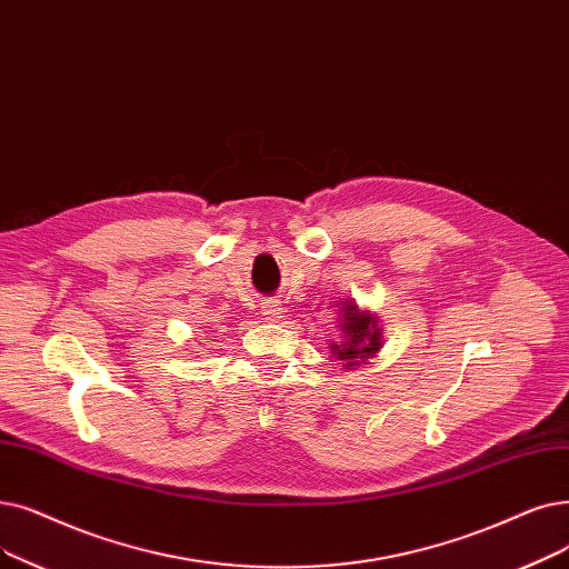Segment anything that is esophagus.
<instances>
[{
    "instance_id": "34e87169",
    "label": "esophagus",
    "mask_w": 569,
    "mask_h": 569,
    "mask_svg": "<svg viewBox=\"0 0 569 569\" xmlns=\"http://www.w3.org/2000/svg\"><path fill=\"white\" fill-rule=\"evenodd\" d=\"M279 313H281V305L277 300H264L262 302V316L264 318L274 320V318H279Z\"/></svg>"
}]
</instances>
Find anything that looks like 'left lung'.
I'll return each mask as SVG.
<instances>
[{"label": "left lung", "instance_id": "left-lung-1", "mask_svg": "<svg viewBox=\"0 0 569 569\" xmlns=\"http://www.w3.org/2000/svg\"><path fill=\"white\" fill-rule=\"evenodd\" d=\"M341 330L346 335V341L332 343V353L337 360H343L346 367L360 365L381 349V330L377 320L369 313H360L356 305L346 307Z\"/></svg>", "mask_w": 569, "mask_h": 569}]
</instances>
